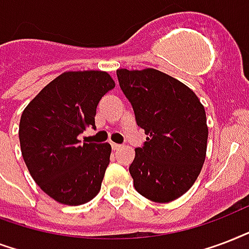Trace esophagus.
Wrapping results in <instances>:
<instances>
[{
	"label": "esophagus",
	"mask_w": 249,
	"mask_h": 249,
	"mask_svg": "<svg viewBox=\"0 0 249 249\" xmlns=\"http://www.w3.org/2000/svg\"><path fill=\"white\" fill-rule=\"evenodd\" d=\"M122 148V145L121 144H117V142H111V149L113 151H119Z\"/></svg>",
	"instance_id": "1"
}]
</instances>
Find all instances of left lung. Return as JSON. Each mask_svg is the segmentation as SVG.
Here are the masks:
<instances>
[{"mask_svg":"<svg viewBox=\"0 0 249 249\" xmlns=\"http://www.w3.org/2000/svg\"><path fill=\"white\" fill-rule=\"evenodd\" d=\"M117 76L148 135L130 165L135 190L155 203H170L190 190L205 161V109L194 90L155 69H119Z\"/></svg>","mask_w":249,"mask_h":249,"instance_id":"obj_1","label":"left lung"}]
</instances>
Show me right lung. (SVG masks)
I'll list each match as a JSON object with an SVG mask.
<instances>
[{
	"label": "right lung",
	"instance_id": "1",
	"mask_svg": "<svg viewBox=\"0 0 249 249\" xmlns=\"http://www.w3.org/2000/svg\"><path fill=\"white\" fill-rule=\"evenodd\" d=\"M115 87L105 71H69L45 86L23 110L19 142L31 177L46 195L66 205H82L98 194L110 162L107 142H80L96 128V109Z\"/></svg>",
	"mask_w": 249,
	"mask_h": 249
}]
</instances>
